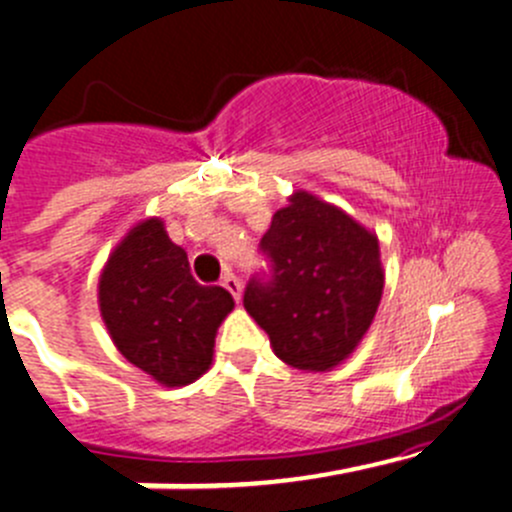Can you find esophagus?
I'll use <instances>...</instances> for the list:
<instances>
[{
    "label": "esophagus",
    "mask_w": 512,
    "mask_h": 512,
    "mask_svg": "<svg viewBox=\"0 0 512 512\" xmlns=\"http://www.w3.org/2000/svg\"><path fill=\"white\" fill-rule=\"evenodd\" d=\"M222 288L229 290V295H232V298L240 303V300H242V283H240V278L234 275V272H227V275H224Z\"/></svg>",
    "instance_id": "1"
}]
</instances>
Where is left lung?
<instances>
[{
  "label": "left lung",
  "mask_w": 512,
  "mask_h": 512,
  "mask_svg": "<svg viewBox=\"0 0 512 512\" xmlns=\"http://www.w3.org/2000/svg\"><path fill=\"white\" fill-rule=\"evenodd\" d=\"M265 278L245 288V308L280 361L331 371L366 336L384 293L379 237L351 214L298 189L260 240Z\"/></svg>",
  "instance_id": "1"
}]
</instances>
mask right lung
Wrapping results in <instances>:
<instances>
[{
    "mask_svg": "<svg viewBox=\"0 0 512 512\" xmlns=\"http://www.w3.org/2000/svg\"><path fill=\"white\" fill-rule=\"evenodd\" d=\"M103 323L118 351L164 386H186L212 366L219 323L234 308L219 285H199L159 217L123 237L98 280Z\"/></svg>",
    "mask_w": 512,
    "mask_h": 512,
    "instance_id": "obj_1",
    "label": "right lung"
}]
</instances>
